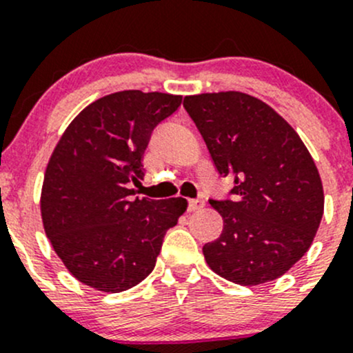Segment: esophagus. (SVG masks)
Here are the masks:
<instances>
[{
    "instance_id": "34e87169",
    "label": "esophagus",
    "mask_w": 353,
    "mask_h": 353,
    "mask_svg": "<svg viewBox=\"0 0 353 353\" xmlns=\"http://www.w3.org/2000/svg\"><path fill=\"white\" fill-rule=\"evenodd\" d=\"M205 207V201L203 200H190L188 201V212H196L201 210Z\"/></svg>"
}]
</instances>
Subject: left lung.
Returning a JSON list of instances; mask_svg holds the SVG:
<instances>
[{"label":"left lung","mask_w":353,"mask_h":353,"mask_svg":"<svg viewBox=\"0 0 353 353\" xmlns=\"http://www.w3.org/2000/svg\"><path fill=\"white\" fill-rule=\"evenodd\" d=\"M214 165L234 186L210 200L224 228L203 246L208 268L228 281H272L310 248L324 212L319 170L295 129L268 103L239 91L184 98Z\"/></svg>","instance_id":"8db88e82"}]
</instances>
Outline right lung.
Wrapping results in <instances>:
<instances>
[{
    "mask_svg": "<svg viewBox=\"0 0 353 353\" xmlns=\"http://www.w3.org/2000/svg\"><path fill=\"white\" fill-rule=\"evenodd\" d=\"M183 97L119 91L70 122L48 162L41 217L51 246L84 285L121 293L153 271L165 232L177 224L184 198H132L143 179L152 132Z\"/></svg>",
    "mask_w": 353,
    "mask_h": 353,
    "instance_id": "right-lung-1",
    "label": "right lung"
}]
</instances>
